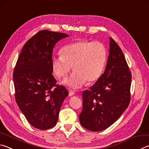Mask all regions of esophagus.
Returning <instances> with one entry per match:
<instances>
[{"instance_id":"esophagus-1","label":"esophagus","mask_w":149,"mask_h":149,"mask_svg":"<svg viewBox=\"0 0 149 149\" xmlns=\"http://www.w3.org/2000/svg\"><path fill=\"white\" fill-rule=\"evenodd\" d=\"M75 95V93L74 91L72 90H69V96H70V97H72V96L74 95Z\"/></svg>"}]
</instances>
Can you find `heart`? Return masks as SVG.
<instances>
[{
	"instance_id": "obj_1",
	"label": "heart",
	"mask_w": 149,
	"mask_h": 149,
	"mask_svg": "<svg viewBox=\"0 0 149 149\" xmlns=\"http://www.w3.org/2000/svg\"><path fill=\"white\" fill-rule=\"evenodd\" d=\"M60 53L52 58V71L56 77L64 79L73 67L75 71L64 82L72 89H79L87 81H97L101 76L108 57L107 47L102 42L87 40L65 45Z\"/></svg>"
}]
</instances>
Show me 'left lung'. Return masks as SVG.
<instances>
[{"label":"left lung","instance_id":"left-lung-1","mask_svg":"<svg viewBox=\"0 0 149 149\" xmlns=\"http://www.w3.org/2000/svg\"><path fill=\"white\" fill-rule=\"evenodd\" d=\"M131 73L118 45L110 39V50L106 70L101 76L82 93L81 125L91 132L104 130L119 119L131 99Z\"/></svg>","mask_w":149,"mask_h":149}]
</instances>
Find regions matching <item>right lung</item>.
<instances>
[{
	"instance_id": "add662e5",
	"label": "right lung",
	"mask_w": 149,
	"mask_h": 149,
	"mask_svg": "<svg viewBox=\"0 0 149 149\" xmlns=\"http://www.w3.org/2000/svg\"><path fill=\"white\" fill-rule=\"evenodd\" d=\"M68 37L63 33L41 30L22 48L14 67L15 100L28 122L45 130L56 125L60 108L68 91L56 84L51 60L55 44Z\"/></svg>"
}]
</instances>
